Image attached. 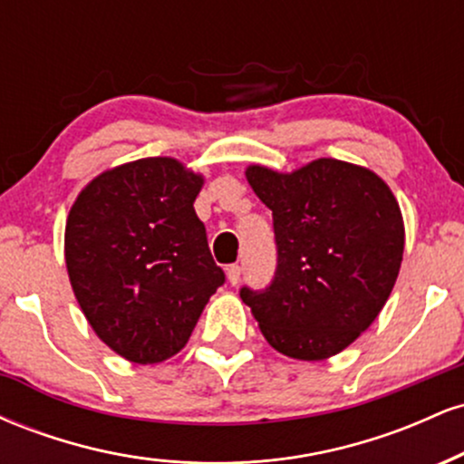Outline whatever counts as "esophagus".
<instances>
[{
    "mask_svg": "<svg viewBox=\"0 0 464 464\" xmlns=\"http://www.w3.org/2000/svg\"><path fill=\"white\" fill-rule=\"evenodd\" d=\"M239 276H242V266H237V264L228 266V268H227V279H228V284H231V285L239 284Z\"/></svg>",
    "mask_w": 464,
    "mask_h": 464,
    "instance_id": "esophagus-1",
    "label": "esophagus"
}]
</instances>
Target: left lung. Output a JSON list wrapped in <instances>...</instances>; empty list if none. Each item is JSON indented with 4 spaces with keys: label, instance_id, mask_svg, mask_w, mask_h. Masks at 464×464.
<instances>
[{
    "label": "left lung",
    "instance_id": "1",
    "mask_svg": "<svg viewBox=\"0 0 464 464\" xmlns=\"http://www.w3.org/2000/svg\"><path fill=\"white\" fill-rule=\"evenodd\" d=\"M246 179L273 211L276 268L270 285H244L239 296L279 353H340L375 321L401 268L395 196L371 169L338 159L292 174L250 165Z\"/></svg>",
    "mask_w": 464,
    "mask_h": 464
}]
</instances>
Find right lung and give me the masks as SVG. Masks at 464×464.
I'll use <instances>...</instances> for the list:
<instances>
[{"instance_id":"right-lung-1","label":"right lung","mask_w":464,"mask_h":464,"mask_svg":"<svg viewBox=\"0 0 464 464\" xmlns=\"http://www.w3.org/2000/svg\"><path fill=\"white\" fill-rule=\"evenodd\" d=\"M200 188L177 159H140L93 179L69 211L73 295L98 338L135 364L179 353L225 284L194 211Z\"/></svg>"}]
</instances>
